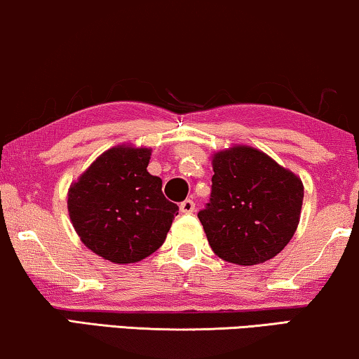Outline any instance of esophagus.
<instances>
[{"mask_svg":"<svg viewBox=\"0 0 359 359\" xmlns=\"http://www.w3.org/2000/svg\"><path fill=\"white\" fill-rule=\"evenodd\" d=\"M179 208H180V213H184V215H190V213H194V210H195V203H194V200L187 198L185 201H182Z\"/></svg>","mask_w":359,"mask_h":359,"instance_id":"obj_1","label":"esophagus"}]
</instances>
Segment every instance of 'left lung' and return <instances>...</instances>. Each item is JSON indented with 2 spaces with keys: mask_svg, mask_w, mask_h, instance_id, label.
I'll return each mask as SVG.
<instances>
[{
  "mask_svg": "<svg viewBox=\"0 0 359 359\" xmlns=\"http://www.w3.org/2000/svg\"><path fill=\"white\" fill-rule=\"evenodd\" d=\"M213 170L198 219L215 254L245 266L278 255L299 224L301 179L250 146L216 153Z\"/></svg>",
  "mask_w": 359,
  "mask_h": 359,
  "instance_id": "obj_1",
  "label": "left lung"
}]
</instances>
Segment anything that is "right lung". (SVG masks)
<instances>
[{
  "mask_svg": "<svg viewBox=\"0 0 359 359\" xmlns=\"http://www.w3.org/2000/svg\"><path fill=\"white\" fill-rule=\"evenodd\" d=\"M149 158V148L115 146L69 187V219L79 239L114 264H135L158 250L179 215L163 180L146 170Z\"/></svg>",
  "mask_w": 359,
  "mask_h": 359,
  "instance_id": "right-lung-1",
  "label": "right lung"
}]
</instances>
